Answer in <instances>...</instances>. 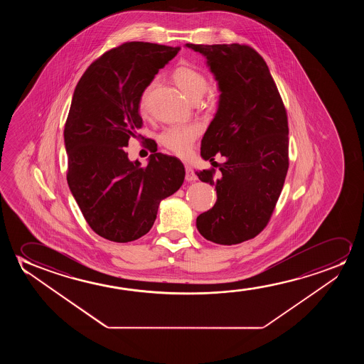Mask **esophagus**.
I'll use <instances>...</instances> for the list:
<instances>
[{
    "label": "esophagus",
    "mask_w": 364,
    "mask_h": 364,
    "mask_svg": "<svg viewBox=\"0 0 364 364\" xmlns=\"http://www.w3.org/2000/svg\"><path fill=\"white\" fill-rule=\"evenodd\" d=\"M185 179L188 180V181H195V180H198V176L195 175L194 170L189 165H186L185 166Z\"/></svg>",
    "instance_id": "34e87169"
}]
</instances>
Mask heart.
<instances>
[{
    "label": "heart",
    "mask_w": 364,
    "mask_h": 364,
    "mask_svg": "<svg viewBox=\"0 0 364 364\" xmlns=\"http://www.w3.org/2000/svg\"><path fill=\"white\" fill-rule=\"evenodd\" d=\"M173 78L180 90L193 102L199 100L208 90V80L204 73L190 65H179L178 68H175ZM150 88L151 85H149L141 95V100H140L141 110H145L146 108V100L149 95ZM198 134H199V128L196 125H175L161 133L160 143L171 153L185 158L193 149V144Z\"/></svg>",
    "instance_id": "heart-1"
}]
</instances>
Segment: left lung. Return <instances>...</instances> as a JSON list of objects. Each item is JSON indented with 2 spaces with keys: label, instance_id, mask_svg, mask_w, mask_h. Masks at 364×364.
Wrapping results in <instances>:
<instances>
[{
  "label": "left lung",
  "instance_id": "8db88e82",
  "mask_svg": "<svg viewBox=\"0 0 364 364\" xmlns=\"http://www.w3.org/2000/svg\"><path fill=\"white\" fill-rule=\"evenodd\" d=\"M218 82V110L201 140L203 159L226 158L221 174H195L214 185L218 200L200 214L205 239L236 245L259 235L269 223L289 169V125L284 103L264 58L249 46L193 45Z\"/></svg>",
  "mask_w": 364,
  "mask_h": 364
}]
</instances>
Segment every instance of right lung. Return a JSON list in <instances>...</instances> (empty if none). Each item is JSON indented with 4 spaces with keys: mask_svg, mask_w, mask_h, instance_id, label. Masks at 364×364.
Returning a JSON list of instances; mask_svg holds the SVG:
<instances>
[{
    "mask_svg": "<svg viewBox=\"0 0 364 364\" xmlns=\"http://www.w3.org/2000/svg\"><path fill=\"white\" fill-rule=\"evenodd\" d=\"M179 50L127 42L93 62L75 87L65 125L67 181L85 221L109 241L144 236L160 201L184 181L176 158L154 153L143 168L123 149L141 128V95Z\"/></svg>",
    "mask_w": 364,
    "mask_h": 364,
    "instance_id": "1",
    "label": "right lung"
}]
</instances>
